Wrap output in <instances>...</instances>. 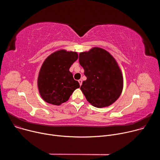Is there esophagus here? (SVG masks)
Instances as JSON below:
<instances>
[{
	"label": "esophagus",
	"instance_id": "34e87169",
	"mask_svg": "<svg viewBox=\"0 0 160 160\" xmlns=\"http://www.w3.org/2000/svg\"><path fill=\"white\" fill-rule=\"evenodd\" d=\"M78 82H79V83H80V85L81 86V85H82V80H81V79L78 80Z\"/></svg>",
	"mask_w": 160,
	"mask_h": 160
}]
</instances>
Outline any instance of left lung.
I'll list each match as a JSON object with an SVG mask.
<instances>
[{"instance_id": "obj_1", "label": "left lung", "mask_w": 160, "mask_h": 160, "mask_svg": "<svg viewBox=\"0 0 160 160\" xmlns=\"http://www.w3.org/2000/svg\"><path fill=\"white\" fill-rule=\"evenodd\" d=\"M79 62L87 77L80 89L87 101L98 108L115 102L123 87V75L115 59L107 51L95 47L80 52Z\"/></svg>"}]
</instances>
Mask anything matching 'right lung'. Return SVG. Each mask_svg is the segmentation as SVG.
Here are the masks:
<instances>
[{"mask_svg":"<svg viewBox=\"0 0 160 160\" xmlns=\"http://www.w3.org/2000/svg\"><path fill=\"white\" fill-rule=\"evenodd\" d=\"M78 58L77 52L61 49L45 59L38 73L37 85L40 95L45 102L59 106L80 87L69 70Z\"/></svg>","mask_w":160,"mask_h":160,"instance_id":"obj_1","label":"right lung"}]
</instances>
